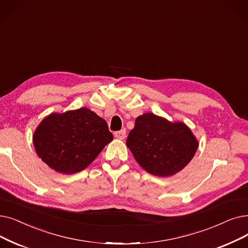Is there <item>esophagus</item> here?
<instances>
[{
  "mask_svg": "<svg viewBox=\"0 0 248 248\" xmlns=\"http://www.w3.org/2000/svg\"><path fill=\"white\" fill-rule=\"evenodd\" d=\"M114 137L118 140H124L125 138V131L122 130V131H118L114 133Z\"/></svg>",
  "mask_w": 248,
  "mask_h": 248,
  "instance_id": "34e87169",
  "label": "esophagus"
}]
</instances>
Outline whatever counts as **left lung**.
Segmentation results:
<instances>
[{
  "label": "left lung",
  "instance_id": "left-lung-1",
  "mask_svg": "<svg viewBox=\"0 0 248 248\" xmlns=\"http://www.w3.org/2000/svg\"><path fill=\"white\" fill-rule=\"evenodd\" d=\"M126 146L149 173L170 176L184 169L195 156L199 143L182 123H170L153 113L137 117Z\"/></svg>",
  "mask_w": 248,
  "mask_h": 248
}]
</instances>
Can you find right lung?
Segmentation results:
<instances>
[{
	"instance_id": "add662e5",
	"label": "right lung",
	"mask_w": 248,
	"mask_h": 248,
	"mask_svg": "<svg viewBox=\"0 0 248 248\" xmlns=\"http://www.w3.org/2000/svg\"><path fill=\"white\" fill-rule=\"evenodd\" d=\"M112 139L103 118L82 107L46 116L33 135V145L50 168L72 174L93 162Z\"/></svg>"
}]
</instances>
